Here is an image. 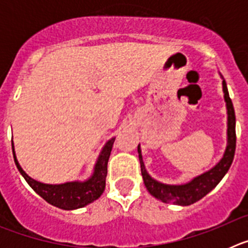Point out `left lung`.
I'll list each match as a JSON object with an SVG mask.
<instances>
[{
  "instance_id": "obj_1",
  "label": "left lung",
  "mask_w": 248,
  "mask_h": 248,
  "mask_svg": "<svg viewBox=\"0 0 248 248\" xmlns=\"http://www.w3.org/2000/svg\"><path fill=\"white\" fill-rule=\"evenodd\" d=\"M222 91L223 98L226 102L227 109V145L223 153V156L212 169L205 171L203 174L195 176L189 183L180 184V185H169L155 180L146 171L144 165L143 156H141V149L140 144L138 145V154H139L140 168H141V175L145 184L146 189L155 199L163 201L165 203H174V205L189 206L196 201L201 200L203 196L209 194L212 189L216 187L218 183L222 180V177L229 171L230 166L233 161L236 149V117L235 109L230 99L229 91L225 79L222 78Z\"/></svg>"
}]
</instances>
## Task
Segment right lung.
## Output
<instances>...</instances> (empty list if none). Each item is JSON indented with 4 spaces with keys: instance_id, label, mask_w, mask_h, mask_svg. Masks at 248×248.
Listing matches in <instances>:
<instances>
[{
    "instance_id": "add662e5",
    "label": "right lung",
    "mask_w": 248,
    "mask_h": 248,
    "mask_svg": "<svg viewBox=\"0 0 248 248\" xmlns=\"http://www.w3.org/2000/svg\"><path fill=\"white\" fill-rule=\"evenodd\" d=\"M115 138L108 140L103 146L97 163L94 165L93 174L85 181H69L64 184H43L34 180L28 176L25 170L21 168L18 160L15 153V146L12 143L13 159L16 163L18 171L25 177L28 185L37 192L42 199H45L48 203L56 206L58 209L63 210H76L84 207L91 202L100 198L105 189V177L108 172V160L110 156V151L113 148Z\"/></svg>"
}]
</instances>
